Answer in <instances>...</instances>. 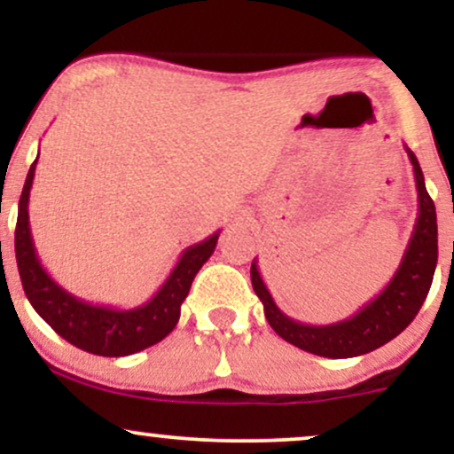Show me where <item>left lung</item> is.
Segmentation results:
<instances>
[{"label":"left lung","instance_id":"8db88e82","mask_svg":"<svg viewBox=\"0 0 454 454\" xmlns=\"http://www.w3.org/2000/svg\"><path fill=\"white\" fill-rule=\"evenodd\" d=\"M411 161L419 192V217L408 247L401 258L393 279L384 286L376 299L364 303L356 314L333 325L316 326L293 320L275 305L258 270V260L252 262L254 293L264 305V316L275 333L301 350L326 358H352L384 346L399 335L414 320L429 294L437 264V217L435 205L425 187V176L419 160L405 147Z\"/></svg>","mask_w":454,"mask_h":454}]
</instances>
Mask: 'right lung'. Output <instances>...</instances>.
<instances>
[{
	"mask_svg": "<svg viewBox=\"0 0 454 454\" xmlns=\"http://www.w3.org/2000/svg\"><path fill=\"white\" fill-rule=\"evenodd\" d=\"M35 164H38V158L31 164L27 179H25L23 194L19 200L17 232H14L19 275L31 307L57 335L64 337L72 346L98 354V356H129L164 340L179 322L181 305L190 293L196 273L215 252L220 231L213 232L205 241L184 249L179 262L147 303L132 307V309L87 303L61 288L46 273L35 254L29 228V190L34 184Z\"/></svg>",
	"mask_w": 454,
	"mask_h": 454,
	"instance_id": "1",
	"label": "right lung"
}]
</instances>
